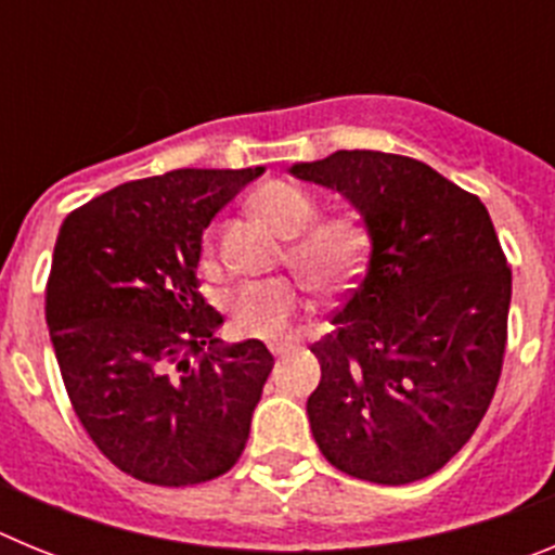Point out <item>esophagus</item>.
<instances>
[{"mask_svg":"<svg viewBox=\"0 0 555 555\" xmlns=\"http://www.w3.org/2000/svg\"><path fill=\"white\" fill-rule=\"evenodd\" d=\"M269 350H272V356L283 358L288 350H292V345H272V347H269Z\"/></svg>","mask_w":555,"mask_h":555,"instance_id":"34e87169","label":"esophagus"}]
</instances>
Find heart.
Returning a JSON list of instances; mask_svg holds the SVG:
<instances>
[{
	"label": "heart",
	"mask_w": 555,
	"mask_h": 555,
	"mask_svg": "<svg viewBox=\"0 0 555 555\" xmlns=\"http://www.w3.org/2000/svg\"><path fill=\"white\" fill-rule=\"evenodd\" d=\"M255 214L283 238L286 261L320 294L345 292L364 261L366 233L356 217H317V199L292 183H267L255 191ZM302 308L300 288L288 281L247 283L230 297V327L244 338L278 341L288 333Z\"/></svg>",
	"instance_id": "obj_1"
}]
</instances>
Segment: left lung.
I'll list each match as a JSON object with an SVG mask.
<instances>
[{
	"instance_id": "1",
	"label": "left lung",
	"mask_w": 555,
	"mask_h": 555,
	"mask_svg": "<svg viewBox=\"0 0 555 555\" xmlns=\"http://www.w3.org/2000/svg\"><path fill=\"white\" fill-rule=\"evenodd\" d=\"M288 171L338 191L370 233L366 272L311 347L313 439L352 478H428L469 442L503 370L512 269L487 205L389 152L338 150Z\"/></svg>"
}]
</instances>
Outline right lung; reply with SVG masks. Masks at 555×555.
Here are the masks:
<instances>
[{
  "label": "right lung",
  "mask_w": 555,
  "mask_h": 555,
  "mask_svg": "<svg viewBox=\"0 0 555 555\" xmlns=\"http://www.w3.org/2000/svg\"><path fill=\"white\" fill-rule=\"evenodd\" d=\"M263 171L175 169L72 210L47 281L68 400L111 464L155 487L233 467L274 366L263 341L219 345L199 294L203 233Z\"/></svg>",
  "instance_id": "add662e5"
}]
</instances>
